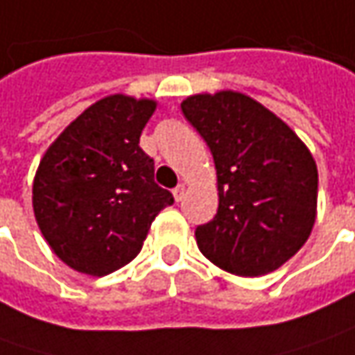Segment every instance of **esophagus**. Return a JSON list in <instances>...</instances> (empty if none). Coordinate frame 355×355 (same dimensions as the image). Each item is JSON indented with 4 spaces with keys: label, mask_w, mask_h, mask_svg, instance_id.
<instances>
[{
    "label": "esophagus",
    "mask_w": 355,
    "mask_h": 355,
    "mask_svg": "<svg viewBox=\"0 0 355 355\" xmlns=\"http://www.w3.org/2000/svg\"><path fill=\"white\" fill-rule=\"evenodd\" d=\"M173 198H175V201H182V199L185 198V185L180 184L175 189H173Z\"/></svg>",
    "instance_id": "34e87169"
}]
</instances>
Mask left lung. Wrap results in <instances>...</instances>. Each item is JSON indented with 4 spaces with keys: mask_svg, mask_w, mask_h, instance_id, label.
Instances as JSON below:
<instances>
[{
    "mask_svg": "<svg viewBox=\"0 0 355 355\" xmlns=\"http://www.w3.org/2000/svg\"><path fill=\"white\" fill-rule=\"evenodd\" d=\"M185 118L211 150L217 215L196 231L199 251L237 277H263L293 259L312 233L318 168L284 120L239 90L191 94Z\"/></svg>",
    "mask_w": 355,
    "mask_h": 355,
    "instance_id": "obj_1",
    "label": "left lung"
}]
</instances>
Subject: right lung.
<instances>
[{
	"label": "right lung",
	"mask_w": 355,
	"mask_h": 355,
	"mask_svg": "<svg viewBox=\"0 0 355 355\" xmlns=\"http://www.w3.org/2000/svg\"><path fill=\"white\" fill-rule=\"evenodd\" d=\"M154 98L104 96L62 130L33 178V213L62 263L90 277L110 275L142 251L152 221L173 196L154 182L140 136Z\"/></svg>",
	"instance_id": "1"
}]
</instances>
